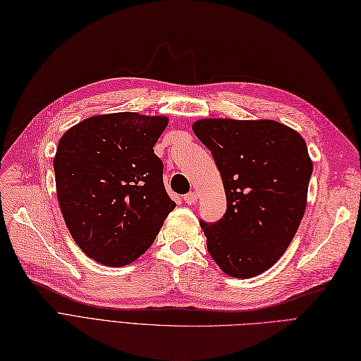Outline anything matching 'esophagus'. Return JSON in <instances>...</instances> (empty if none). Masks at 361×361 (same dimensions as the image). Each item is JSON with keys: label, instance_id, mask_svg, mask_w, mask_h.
I'll use <instances>...</instances> for the list:
<instances>
[{"label": "esophagus", "instance_id": "34e87169", "mask_svg": "<svg viewBox=\"0 0 361 361\" xmlns=\"http://www.w3.org/2000/svg\"><path fill=\"white\" fill-rule=\"evenodd\" d=\"M183 202L187 204H192L197 202V192L196 191H190L188 194H185L183 196Z\"/></svg>", "mask_w": 361, "mask_h": 361}]
</instances>
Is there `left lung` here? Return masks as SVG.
<instances>
[{
    "instance_id": "obj_1",
    "label": "left lung",
    "mask_w": 361,
    "mask_h": 361,
    "mask_svg": "<svg viewBox=\"0 0 361 361\" xmlns=\"http://www.w3.org/2000/svg\"><path fill=\"white\" fill-rule=\"evenodd\" d=\"M211 150L226 212L200 226L209 255L233 278L270 269L290 246L307 207L313 164L302 136L271 120L208 118L192 124Z\"/></svg>"
}]
</instances>
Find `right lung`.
<instances>
[{
	"instance_id": "add662e5",
	"label": "right lung",
	"mask_w": 361,
	"mask_h": 361,
	"mask_svg": "<svg viewBox=\"0 0 361 361\" xmlns=\"http://www.w3.org/2000/svg\"><path fill=\"white\" fill-rule=\"evenodd\" d=\"M169 120L118 112L91 116L68 130L54 158L56 190L71 237L111 267L147 250L176 207L164 187L153 147Z\"/></svg>"
}]
</instances>
